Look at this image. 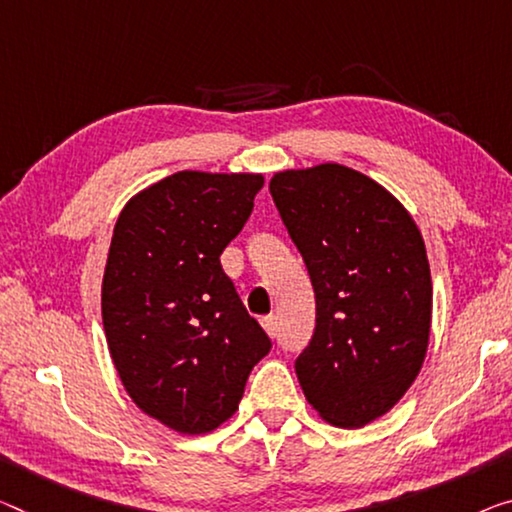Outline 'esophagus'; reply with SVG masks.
<instances>
[{
    "label": "esophagus",
    "mask_w": 512,
    "mask_h": 512,
    "mask_svg": "<svg viewBox=\"0 0 512 512\" xmlns=\"http://www.w3.org/2000/svg\"><path fill=\"white\" fill-rule=\"evenodd\" d=\"M261 325H263V329H265V334H267V336H274V334H277V318H274V316H265V318L261 320Z\"/></svg>",
    "instance_id": "1"
}]
</instances>
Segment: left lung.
<instances>
[{
	"label": "left lung",
	"mask_w": 512,
	"mask_h": 512,
	"mask_svg": "<svg viewBox=\"0 0 512 512\" xmlns=\"http://www.w3.org/2000/svg\"><path fill=\"white\" fill-rule=\"evenodd\" d=\"M272 199L316 293L295 361L309 405L338 428L387 414L428 352L432 281L419 226L396 196L336 162L277 171Z\"/></svg>",
	"instance_id": "8db88e82"
}]
</instances>
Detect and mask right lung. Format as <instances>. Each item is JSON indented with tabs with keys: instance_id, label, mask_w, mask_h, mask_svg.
<instances>
[{
	"instance_id": "add662e5",
	"label": "right lung",
	"mask_w": 512,
	"mask_h": 512,
	"mask_svg": "<svg viewBox=\"0 0 512 512\" xmlns=\"http://www.w3.org/2000/svg\"><path fill=\"white\" fill-rule=\"evenodd\" d=\"M263 183V174L178 171L116 219L102 277L109 355L132 403L180 435L229 421L272 348L219 263Z\"/></svg>"
}]
</instances>
